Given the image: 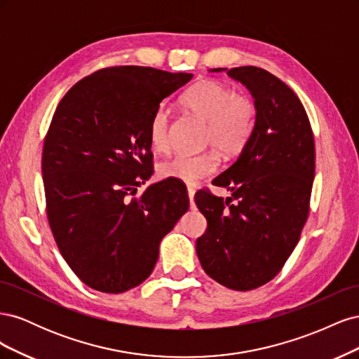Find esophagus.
Returning <instances> with one entry per match:
<instances>
[{"label":"esophagus","mask_w":359,"mask_h":359,"mask_svg":"<svg viewBox=\"0 0 359 359\" xmlns=\"http://www.w3.org/2000/svg\"><path fill=\"white\" fill-rule=\"evenodd\" d=\"M187 194H189L190 202H193V199H194V189L193 187H187Z\"/></svg>","instance_id":"esophagus-1"}]
</instances>
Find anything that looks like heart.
I'll use <instances>...</instances> for the list:
<instances>
[{
    "instance_id": "1",
    "label": "heart",
    "mask_w": 359,
    "mask_h": 359,
    "mask_svg": "<svg viewBox=\"0 0 359 359\" xmlns=\"http://www.w3.org/2000/svg\"><path fill=\"white\" fill-rule=\"evenodd\" d=\"M182 104L206 121L205 142L212 144L223 154L241 151L252 137L257 109L247 95L236 94L229 85L220 81H203L182 95ZM149 144L156 153L169 149V112L158 106L149 119ZM219 166L214 153L177 154L160 165L163 178H173L190 186L212 175Z\"/></svg>"
}]
</instances>
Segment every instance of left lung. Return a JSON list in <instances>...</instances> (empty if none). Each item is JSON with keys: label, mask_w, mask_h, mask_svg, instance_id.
I'll use <instances>...</instances> for the list:
<instances>
[{"label": "left lung", "mask_w": 359, "mask_h": 359, "mask_svg": "<svg viewBox=\"0 0 359 359\" xmlns=\"http://www.w3.org/2000/svg\"><path fill=\"white\" fill-rule=\"evenodd\" d=\"M210 72L241 82L257 118L240 157L212 181L231 198L194 196L208 223L196 253L217 283L252 290L274 278L298 244L314 180V140L302 103L274 74L253 66Z\"/></svg>", "instance_id": "8db88e82"}]
</instances>
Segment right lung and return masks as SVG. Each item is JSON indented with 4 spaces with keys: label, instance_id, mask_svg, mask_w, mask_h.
Instances as JSON below:
<instances>
[{
    "label": "right lung",
    "instance_id": "add662e5",
    "mask_svg": "<svg viewBox=\"0 0 359 359\" xmlns=\"http://www.w3.org/2000/svg\"><path fill=\"white\" fill-rule=\"evenodd\" d=\"M193 78L151 67L95 72L62 97L41 156L48 220L86 286L121 293L153 273L163 236L189 210L177 180L151 184L149 119Z\"/></svg>",
    "mask_w": 359,
    "mask_h": 359
}]
</instances>
